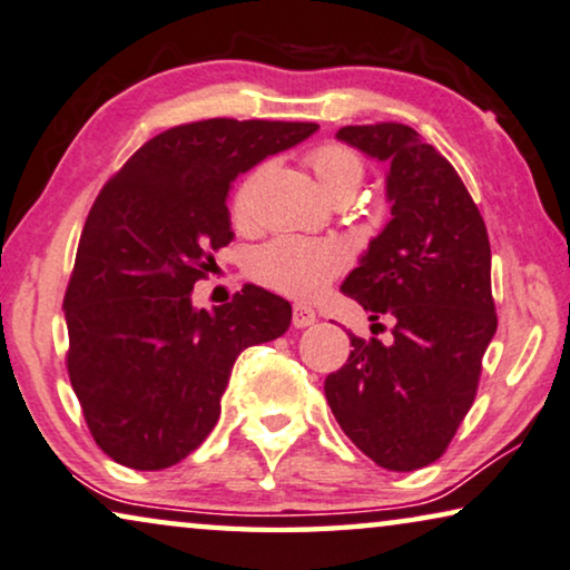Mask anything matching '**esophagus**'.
Here are the masks:
<instances>
[{
    "label": "esophagus",
    "instance_id": "34e87169",
    "mask_svg": "<svg viewBox=\"0 0 570 570\" xmlns=\"http://www.w3.org/2000/svg\"><path fill=\"white\" fill-rule=\"evenodd\" d=\"M316 311L311 308V305H303V303H295L293 305V324L298 328H305L311 324H316Z\"/></svg>",
    "mask_w": 570,
    "mask_h": 570
}]
</instances>
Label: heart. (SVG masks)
<instances>
[{
    "mask_svg": "<svg viewBox=\"0 0 570 570\" xmlns=\"http://www.w3.org/2000/svg\"><path fill=\"white\" fill-rule=\"evenodd\" d=\"M313 175L328 195L336 189H357L365 164L344 144H321L308 151ZM257 175H249L234 195V218L238 224L252 216V193ZM346 265V249L334 238L279 236L262 246L252 259V275L272 291L291 298H316Z\"/></svg>",
    "mask_w": 570,
    "mask_h": 570,
    "instance_id": "b5f03b06",
    "label": "heart"
}]
</instances>
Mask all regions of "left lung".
Segmentation results:
<instances>
[{"instance_id": "left-lung-1", "label": "left lung", "mask_w": 570, "mask_h": 570, "mask_svg": "<svg viewBox=\"0 0 570 570\" xmlns=\"http://www.w3.org/2000/svg\"><path fill=\"white\" fill-rule=\"evenodd\" d=\"M336 138L387 164L391 220L342 293L393 318V342L350 336L354 350L324 391L344 434L381 468L434 463L473 406L497 334L491 244L452 164L401 122L346 126ZM375 326V324H373ZM381 326V324H377Z\"/></svg>"}]
</instances>
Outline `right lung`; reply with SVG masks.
<instances>
[{
    "instance_id": "add662e5",
    "label": "right lung",
    "mask_w": 570,
    "mask_h": 570,
    "mask_svg": "<svg viewBox=\"0 0 570 570\" xmlns=\"http://www.w3.org/2000/svg\"><path fill=\"white\" fill-rule=\"evenodd\" d=\"M316 122H187L154 136L102 187L66 287L71 387L105 455L161 470L203 444L246 346L291 326V303L249 285L205 311L193 287L234 238L230 183Z\"/></svg>"
}]
</instances>
